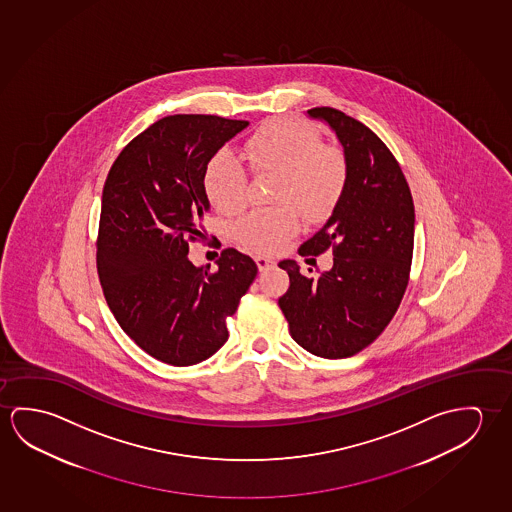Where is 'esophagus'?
Masks as SVG:
<instances>
[{"label": "esophagus", "mask_w": 512, "mask_h": 512, "mask_svg": "<svg viewBox=\"0 0 512 512\" xmlns=\"http://www.w3.org/2000/svg\"><path fill=\"white\" fill-rule=\"evenodd\" d=\"M256 265L260 268V272H265L268 268L274 267L276 261L272 260V258H267V256H256Z\"/></svg>", "instance_id": "1"}]
</instances>
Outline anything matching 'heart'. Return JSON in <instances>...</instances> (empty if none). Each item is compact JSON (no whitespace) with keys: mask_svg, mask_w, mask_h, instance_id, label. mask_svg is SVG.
I'll return each mask as SVG.
<instances>
[{"mask_svg":"<svg viewBox=\"0 0 512 512\" xmlns=\"http://www.w3.org/2000/svg\"><path fill=\"white\" fill-rule=\"evenodd\" d=\"M254 174H276L272 208L244 213L233 235L252 251H279L299 229L301 215L311 224L329 219L349 181V163L338 147L324 146L308 124L276 119L263 124L242 149ZM204 192L222 213H236L247 203V171L235 153L220 151L204 171ZM302 213L299 214L298 211Z\"/></svg>","mask_w":512,"mask_h":512,"instance_id":"obj_1","label":"heart"}]
</instances>
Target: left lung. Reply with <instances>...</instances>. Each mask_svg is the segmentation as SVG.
<instances>
[{
  "instance_id": "left-lung-1",
  "label": "left lung",
  "mask_w": 512,
  "mask_h": 512,
  "mask_svg": "<svg viewBox=\"0 0 512 512\" xmlns=\"http://www.w3.org/2000/svg\"><path fill=\"white\" fill-rule=\"evenodd\" d=\"M308 114L336 133L349 181L324 228L299 249L333 252V268L306 277L295 261H281L290 288L279 308L302 349L341 359L368 347L397 313L413 260V195L395 156L363 122L329 106Z\"/></svg>"
}]
</instances>
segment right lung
Instances as JSON below:
<instances>
[{"instance_id": "right-lung-1", "label": "right lung", "mask_w": 512, "mask_h": 512, "mask_svg": "<svg viewBox=\"0 0 512 512\" xmlns=\"http://www.w3.org/2000/svg\"><path fill=\"white\" fill-rule=\"evenodd\" d=\"M247 126L217 115L163 117L122 149L106 176L96 244L106 304L122 331L167 365L213 356L258 274L236 249L220 252L215 272L188 260L210 210L206 165Z\"/></svg>"}]
</instances>
